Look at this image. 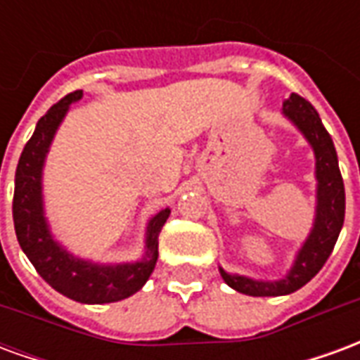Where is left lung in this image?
Returning a JSON list of instances; mask_svg holds the SVG:
<instances>
[{
  "mask_svg": "<svg viewBox=\"0 0 360 360\" xmlns=\"http://www.w3.org/2000/svg\"><path fill=\"white\" fill-rule=\"evenodd\" d=\"M283 115L293 123L314 150L316 160V214L307 241L295 257V262L287 276L278 281H262L239 274H227L219 268V274L227 285L239 293L250 297H279L289 295L307 285L310 279L322 270L332 255L340 237L345 218V187L341 179L338 154L330 133L322 125L318 111L302 96L291 94L283 102Z\"/></svg>",
  "mask_w": 360,
  "mask_h": 360,
  "instance_id": "1",
  "label": "left lung"
}]
</instances>
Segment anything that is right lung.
<instances>
[{
  "mask_svg": "<svg viewBox=\"0 0 360 360\" xmlns=\"http://www.w3.org/2000/svg\"><path fill=\"white\" fill-rule=\"evenodd\" d=\"M81 98L82 90L67 94L58 103H53L48 113L36 123L34 134L22 150L15 173L13 221L22 252L56 291L73 301L103 304L131 297L148 281L158 260V235L172 210L165 208L158 212L148 221L144 241L146 252L139 262L96 264L84 258L73 257L53 239L48 219L44 216V162L53 134L69 111V105Z\"/></svg>",
  "mask_w": 360,
  "mask_h": 360,
  "instance_id": "add662e5",
  "label": "right lung"
}]
</instances>
